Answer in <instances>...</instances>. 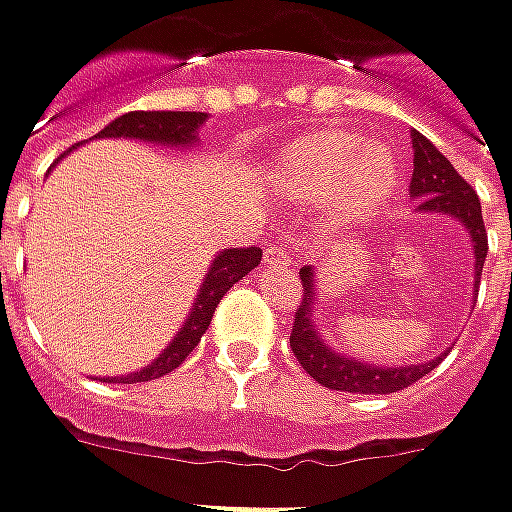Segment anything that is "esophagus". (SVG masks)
Instances as JSON below:
<instances>
[{"mask_svg":"<svg viewBox=\"0 0 512 512\" xmlns=\"http://www.w3.org/2000/svg\"><path fill=\"white\" fill-rule=\"evenodd\" d=\"M269 266H280V269H289L291 266V255L286 246H280V243H272L269 249H266V257H263Z\"/></svg>","mask_w":512,"mask_h":512,"instance_id":"1","label":"esophagus"}]
</instances>
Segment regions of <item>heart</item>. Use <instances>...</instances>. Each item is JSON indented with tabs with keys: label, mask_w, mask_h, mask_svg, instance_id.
<instances>
[{
	"label": "heart",
	"mask_w": 512,
	"mask_h": 512,
	"mask_svg": "<svg viewBox=\"0 0 512 512\" xmlns=\"http://www.w3.org/2000/svg\"><path fill=\"white\" fill-rule=\"evenodd\" d=\"M272 181L294 209L334 203L340 221L374 218L397 192L402 172L394 152L382 144H362L351 130L328 127L294 138L272 161Z\"/></svg>",
	"instance_id": "heart-1"
}]
</instances>
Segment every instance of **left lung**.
<instances>
[{
    "label": "left lung",
    "mask_w": 512,
    "mask_h": 512,
    "mask_svg": "<svg viewBox=\"0 0 512 512\" xmlns=\"http://www.w3.org/2000/svg\"><path fill=\"white\" fill-rule=\"evenodd\" d=\"M411 195L416 198L419 212H445L465 223V229L473 238V255H476V283L482 280L487 257V232L482 221V206L473 186L453 169L448 158L433 147L428 138L414 133V175H411ZM300 306L294 311L291 323V351L303 371L314 377L320 385L331 391H348V394H397L414 385L416 379L431 374L439 360L425 365H408V368H379L365 362L340 357L328 348L317 328L311 326L314 311V274L311 266L300 269Z\"/></svg>",
    "instance_id": "obj_1"
}]
</instances>
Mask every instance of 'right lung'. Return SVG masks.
Returning a JSON list of instances; mask_svg holds the SVG:
<instances>
[{
  "label": "right lung",
  "instance_id": "obj_1",
  "mask_svg": "<svg viewBox=\"0 0 512 512\" xmlns=\"http://www.w3.org/2000/svg\"><path fill=\"white\" fill-rule=\"evenodd\" d=\"M203 113H175V110H135V113L115 118L113 124H107L98 138H144V141H155V144H192L195 141V130L203 124ZM263 252L257 246H246V249H226L223 255L212 260V269L203 280L201 294L195 300V309L189 314L186 326L178 331V337L167 345V351L158 360L147 365L144 371L121 377V382H150L175 371L181 362L195 351V345L201 343L206 328L215 317V309L223 300V294L232 289L238 280L260 263Z\"/></svg>",
  "mask_w": 512,
  "mask_h": 512
}]
</instances>
